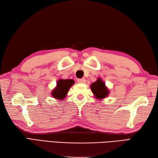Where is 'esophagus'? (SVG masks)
I'll return each instance as SVG.
<instances>
[{"mask_svg": "<svg viewBox=\"0 0 158 158\" xmlns=\"http://www.w3.org/2000/svg\"><path fill=\"white\" fill-rule=\"evenodd\" d=\"M86 81V80L85 78H81V79H77V82L80 83H84Z\"/></svg>", "mask_w": 158, "mask_h": 158, "instance_id": "34e87169", "label": "esophagus"}]
</instances>
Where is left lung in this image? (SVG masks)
Here are the masks:
<instances>
[{"mask_svg": "<svg viewBox=\"0 0 158 158\" xmlns=\"http://www.w3.org/2000/svg\"><path fill=\"white\" fill-rule=\"evenodd\" d=\"M91 89L96 97L100 100L106 98L109 93L104 83L100 79H98L96 82L91 84Z\"/></svg>", "mask_w": 158, "mask_h": 158, "instance_id": "8db88e82", "label": "left lung"}]
</instances>
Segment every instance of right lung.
Wrapping results in <instances>:
<instances>
[{
  "label": "right lung",
  "mask_w": 158,
  "mask_h": 158,
  "mask_svg": "<svg viewBox=\"0 0 158 158\" xmlns=\"http://www.w3.org/2000/svg\"><path fill=\"white\" fill-rule=\"evenodd\" d=\"M73 84L74 81L72 79H60L57 82V87L52 92V96L57 99H64L67 94L69 89Z\"/></svg>",
  "instance_id": "obj_1"
}]
</instances>
